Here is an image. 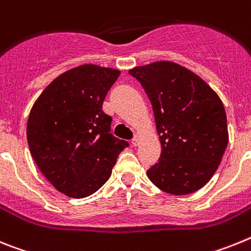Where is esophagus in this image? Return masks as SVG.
Returning <instances> with one entry per match:
<instances>
[{"label":"esophagus","instance_id":"34e87169","mask_svg":"<svg viewBox=\"0 0 251 251\" xmlns=\"http://www.w3.org/2000/svg\"><path fill=\"white\" fill-rule=\"evenodd\" d=\"M132 145H134V147H138L139 145V143H140V135H135V138L132 139Z\"/></svg>","mask_w":251,"mask_h":251}]
</instances>
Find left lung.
I'll list each match as a JSON object with an SVG mask.
<instances>
[{
  "instance_id": "8db88e82",
  "label": "left lung",
  "mask_w": 251,
  "mask_h": 251,
  "mask_svg": "<svg viewBox=\"0 0 251 251\" xmlns=\"http://www.w3.org/2000/svg\"><path fill=\"white\" fill-rule=\"evenodd\" d=\"M151 102L162 144L147 172L159 189L180 196L198 191L217 171L228 143L225 107L200 75L160 60L130 69Z\"/></svg>"
}]
</instances>
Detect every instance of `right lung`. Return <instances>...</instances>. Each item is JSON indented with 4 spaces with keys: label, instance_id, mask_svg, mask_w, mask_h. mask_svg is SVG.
<instances>
[{
    "label": "right lung",
    "instance_id": "right-lung-1",
    "mask_svg": "<svg viewBox=\"0 0 251 251\" xmlns=\"http://www.w3.org/2000/svg\"><path fill=\"white\" fill-rule=\"evenodd\" d=\"M119 69L82 64L41 92L30 111L26 136L32 159L56 191L84 198L107 182L128 143L110 134L103 100Z\"/></svg>",
    "mask_w": 251,
    "mask_h": 251
}]
</instances>
